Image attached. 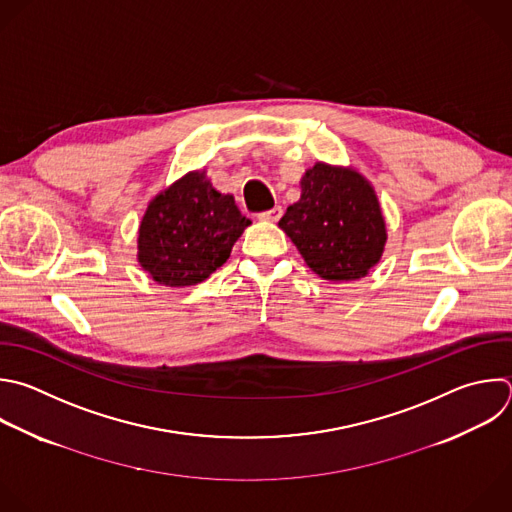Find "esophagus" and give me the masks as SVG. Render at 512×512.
Masks as SVG:
<instances>
[{"instance_id": "obj_1", "label": "esophagus", "mask_w": 512, "mask_h": 512, "mask_svg": "<svg viewBox=\"0 0 512 512\" xmlns=\"http://www.w3.org/2000/svg\"><path fill=\"white\" fill-rule=\"evenodd\" d=\"M281 215H283V209H281L279 205H275L273 209L263 211V213H259L257 217H259L261 221H279V219H281Z\"/></svg>"}]
</instances>
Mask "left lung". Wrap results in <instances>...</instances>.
<instances>
[{
	"instance_id": "8db88e82",
	"label": "left lung",
	"mask_w": 512,
	"mask_h": 512,
	"mask_svg": "<svg viewBox=\"0 0 512 512\" xmlns=\"http://www.w3.org/2000/svg\"><path fill=\"white\" fill-rule=\"evenodd\" d=\"M279 227L323 279L356 281L380 261L386 225L370 183L356 170L317 162L301 179V199Z\"/></svg>"
}]
</instances>
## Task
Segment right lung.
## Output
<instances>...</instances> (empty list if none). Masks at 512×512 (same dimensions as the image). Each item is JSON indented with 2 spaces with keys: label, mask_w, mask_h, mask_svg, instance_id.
<instances>
[{
  "label": "right lung",
  "mask_w": 512,
  "mask_h": 512,
  "mask_svg": "<svg viewBox=\"0 0 512 512\" xmlns=\"http://www.w3.org/2000/svg\"><path fill=\"white\" fill-rule=\"evenodd\" d=\"M249 225L231 195L191 173L148 205L138 233V261L162 285H195L229 259Z\"/></svg>",
  "instance_id": "add662e5"
}]
</instances>
